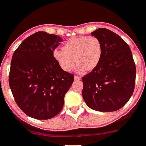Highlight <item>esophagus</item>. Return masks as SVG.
Instances as JSON below:
<instances>
[{
    "label": "esophagus",
    "mask_w": 146,
    "mask_h": 146,
    "mask_svg": "<svg viewBox=\"0 0 146 146\" xmlns=\"http://www.w3.org/2000/svg\"><path fill=\"white\" fill-rule=\"evenodd\" d=\"M80 79H81V78L79 77V76H74V80H80Z\"/></svg>",
    "instance_id": "obj_1"
}]
</instances>
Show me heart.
Instances as JSON below:
<instances>
[{"label":"heart","instance_id":"heart-1","mask_svg":"<svg viewBox=\"0 0 146 146\" xmlns=\"http://www.w3.org/2000/svg\"><path fill=\"white\" fill-rule=\"evenodd\" d=\"M102 45L95 36L72 37L65 42L62 50L55 49L53 57L64 71H70L76 64L80 73L91 71L100 63L102 58Z\"/></svg>","mask_w":146,"mask_h":146}]
</instances>
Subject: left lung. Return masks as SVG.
Masks as SVG:
<instances>
[{
  "label": "left lung",
  "instance_id": "1",
  "mask_svg": "<svg viewBox=\"0 0 146 146\" xmlns=\"http://www.w3.org/2000/svg\"><path fill=\"white\" fill-rule=\"evenodd\" d=\"M102 45L98 66L82 78L83 100L89 108L112 112L123 107L133 93L136 68L129 46L113 31L98 28L91 33Z\"/></svg>",
  "mask_w": 146,
  "mask_h": 146
}]
</instances>
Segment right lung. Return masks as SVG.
<instances>
[{
	"instance_id": "obj_1",
	"label": "right lung",
	"mask_w": 146,
	"mask_h": 146,
	"mask_svg": "<svg viewBox=\"0 0 146 146\" xmlns=\"http://www.w3.org/2000/svg\"><path fill=\"white\" fill-rule=\"evenodd\" d=\"M62 40L57 35L39 31L25 39L13 55L9 86L18 107L33 118L57 115L73 83L74 76L60 68L53 57Z\"/></svg>"
}]
</instances>
